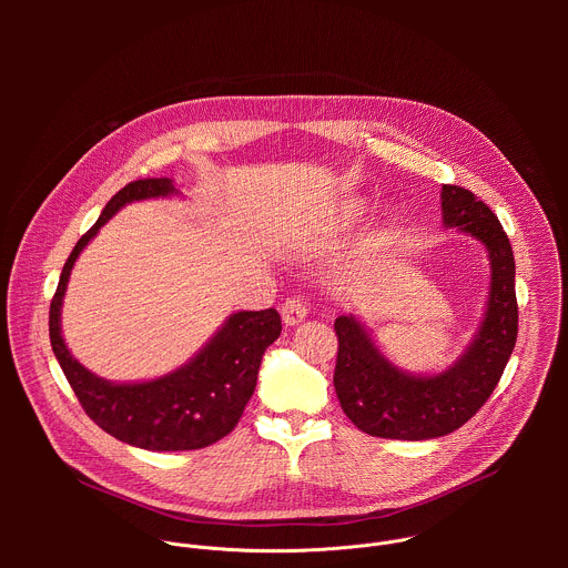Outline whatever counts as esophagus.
Returning <instances> with one entry per match:
<instances>
[{
  "instance_id": "1",
  "label": "esophagus",
  "mask_w": 568,
  "mask_h": 568,
  "mask_svg": "<svg viewBox=\"0 0 568 568\" xmlns=\"http://www.w3.org/2000/svg\"><path fill=\"white\" fill-rule=\"evenodd\" d=\"M281 316H283V323L285 326H298V323L307 316V307L301 298H287L283 305H281Z\"/></svg>"
}]
</instances>
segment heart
<instances>
[{"instance_id":"heart-1","label":"heart","mask_w":568,"mask_h":568,"mask_svg":"<svg viewBox=\"0 0 568 568\" xmlns=\"http://www.w3.org/2000/svg\"><path fill=\"white\" fill-rule=\"evenodd\" d=\"M364 211H366V206H364L362 200H344V202L339 204L337 217H339L342 224H353V222H357V220L364 215ZM390 237H393V224H390V222H379V224L371 231V235H368V240H366L364 252H366V254H379V252H384V250L388 247Z\"/></svg>"}]
</instances>
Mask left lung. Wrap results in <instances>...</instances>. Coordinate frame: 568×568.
<instances>
[{"mask_svg": "<svg viewBox=\"0 0 568 568\" xmlns=\"http://www.w3.org/2000/svg\"><path fill=\"white\" fill-rule=\"evenodd\" d=\"M440 200L443 224L478 240L488 252L485 314L463 355L432 375L395 366L357 316H337L335 390L351 423L377 438L429 440L463 427L493 395L517 342L515 256L501 222L467 189L445 184Z\"/></svg>", "mask_w": 568, "mask_h": 568, "instance_id": "8db88e82", "label": "left lung"}]
</instances>
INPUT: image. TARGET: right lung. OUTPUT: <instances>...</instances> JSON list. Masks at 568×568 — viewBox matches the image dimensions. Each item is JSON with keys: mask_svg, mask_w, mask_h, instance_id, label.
Wrapping results in <instances>:
<instances>
[{"mask_svg": "<svg viewBox=\"0 0 568 568\" xmlns=\"http://www.w3.org/2000/svg\"><path fill=\"white\" fill-rule=\"evenodd\" d=\"M180 195L169 178L136 180L121 189L94 226L75 242L49 310L53 355L85 414L110 436L150 452L202 449L224 438L254 395L265 351L281 335V314L233 312L180 368L145 382H110L80 364L62 339V301L71 270L101 226L125 204Z\"/></svg>", "mask_w": 568, "mask_h": 568, "instance_id": "obj_1", "label": "right lung"}]
</instances>
